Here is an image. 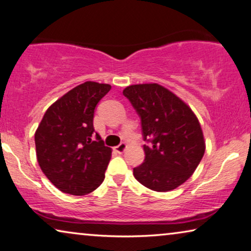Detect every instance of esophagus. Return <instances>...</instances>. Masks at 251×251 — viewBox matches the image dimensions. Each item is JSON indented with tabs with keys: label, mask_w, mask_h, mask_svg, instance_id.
Wrapping results in <instances>:
<instances>
[{
	"label": "esophagus",
	"mask_w": 251,
	"mask_h": 251,
	"mask_svg": "<svg viewBox=\"0 0 251 251\" xmlns=\"http://www.w3.org/2000/svg\"><path fill=\"white\" fill-rule=\"evenodd\" d=\"M126 148H127V145H126L125 142H122L121 144L117 145V147L115 148V151L117 152V153H119V154H122V153H124V151L126 150Z\"/></svg>",
	"instance_id": "obj_1"
}]
</instances>
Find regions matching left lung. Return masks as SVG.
<instances>
[{
    "mask_svg": "<svg viewBox=\"0 0 251 251\" xmlns=\"http://www.w3.org/2000/svg\"><path fill=\"white\" fill-rule=\"evenodd\" d=\"M141 118L144 162L133 169L138 182L168 192L188 179L200 164L205 142L200 122L187 104L156 83L135 84L123 91Z\"/></svg>",
    "mask_w": 251,
    "mask_h": 251,
    "instance_id": "1",
    "label": "left lung"
}]
</instances>
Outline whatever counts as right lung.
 Wrapping results in <instances>:
<instances>
[{"instance_id":"obj_1","label":"right lung","mask_w":251,"mask_h":251,"mask_svg":"<svg viewBox=\"0 0 251 251\" xmlns=\"http://www.w3.org/2000/svg\"><path fill=\"white\" fill-rule=\"evenodd\" d=\"M110 89L91 81L77 85L48 108L36 130L40 169L63 193L82 196L102 184L111 149L96 133L93 117Z\"/></svg>"}]
</instances>
